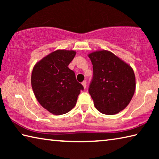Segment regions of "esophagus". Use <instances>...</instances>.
Segmentation results:
<instances>
[{
	"mask_svg": "<svg viewBox=\"0 0 159 159\" xmlns=\"http://www.w3.org/2000/svg\"><path fill=\"white\" fill-rule=\"evenodd\" d=\"M82 85L83 87H84V88H86V85H87V82H86V80H83V81L82 82Z\"/></svg>",
	"mask_w": 159,
	"mask_h": 159,
	"instance_id": "1",
	"label": "esophagus"
}]
</instances>
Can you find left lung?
<instances>
[{
  "label": "left lung",
  "mask_w": 159,
  "mask_h": 159,
  "mask_svg": "<svg viewBox=\"0 0 159 159\" xmlns=\"http://www.w3.org/2000/svg\"><path fill=\"white\" fill-rule=\"evenodd\" d=\"M88 56L93 69L88 92L94 105L102 114H118L128 105L134 95L133 69L109 51H97Z\"/></svg>",
  "instance_id": "1"
}]
</instances>
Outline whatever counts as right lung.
<instances>
[{
    "label": "right lung",
    "instance_id": "right-lung-1",
    "mask_svg": "<svg viewBox=\"0 0 159 159\" xmlns=\"http://www.w3.org/2000/svg\"><path fill=\"white\" fill-rule=\"evenodd\" d=\"M76 55L72 50H59L39 61L31 74V86L41 105L55 115L74 108L84 88L68 66Z\"/></svg>",
    "mask_w": 159,
    "mask_h": 159
}]
</instances>
